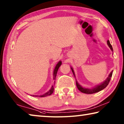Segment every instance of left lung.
I'll list each match as a JSON object with an SVG mask.
<instances>
[{
    "instance_id": "1",
    "label": "left lung",
    "mask_w": 124,
    "mask_h": 124,
    "mask_svg": "<svg viewBox=\"0 0 124 124\" xmlns=\"http://www.w3.org/2000/svg\"><path fill=\"white\" fill-rule=\"evenodd\" d=\"M107 44L109 46V47H110V50L113 51V49L112 46L111 45L109 40H107ZM71 70H72V72L73 73V74H74V77H75V73H74V70H73V68H72V67H71ZM113 72V71H112V72H110L109 75L108 77L107 78V79L104 81L103 83L99 85L96 86V87H93V89H86V88L83 87L80 85L77 82V81H76V85H77V86L78 87V90H79L80 91L83 92V93H86V94H92V93H96V92H99L100 91H101V90H102L103 89H104V88H106L107 86V85H108V84H109V81L110 80L111 78H112Z\"/></svg>"
}]
</instances>
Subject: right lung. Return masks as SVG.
<instances>
[{"label": "right lung", "instance_id": "obj_1", "mask_svg": "<svg viewBox=\"0 0 124 124\" xmlns=\"http://www.w3.org/2000/svg\"><path fill=\"white\" fill-rule=\"evenodd\" d=\"M62 64V62L61 61H59L58 62V63L56 65V67H55V68H54V85L52 86V87L50 90H49V91L47 92L46 93H45L44 94H43V95H31V96H33V97H46V96H50L51 95V94L53 93L54 91V83H55V81L54 80H56V74H57V71L58 68H59V67H60L61 65Z\"/></svg>", "mask_w": 124, "mask_h": 124}]
</instances>
